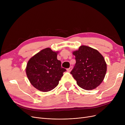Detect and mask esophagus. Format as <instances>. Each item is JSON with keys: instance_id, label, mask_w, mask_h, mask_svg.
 Instances as JSON below:
<instances>
[{"instance_id": "obj_1", "label": "esophagus", "mask_w": 125, "mask_h": 125, "mask_svg": "<svg viewBox=\"0 0 125 125\" xmlns=\"http://www.w3.org/2000/svg\"><path fill=\"white\" fill-rule=\"evenodd\" d=\"M72 69H73V67L71 66V67H70L69 68H67V71H68V72H70V71H71Z\"/></svg>"}]
</instances>
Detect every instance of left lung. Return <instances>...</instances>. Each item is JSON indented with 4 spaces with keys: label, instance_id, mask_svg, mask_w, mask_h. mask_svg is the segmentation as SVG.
<instances>
[{
    "label": "left lung",
    "instance_id": "8db88e82",
    "mask_svg": "<svg viewBox=\"0 0 125 125\" xmlns=\"http://www.w3.org/2000/svg\"><path fill=\"white\" fill-rule=\"evenodd\" d=\"M76 62L70 73L80 88L95 89L103 81L107 66L105 59L95 49L82 45L73 52Z\"/></svg>",
    "mask_w": 125,
    "mask_h": 125
}]
</instances>
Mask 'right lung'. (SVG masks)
<instances>
[{
    "instance_id": "right-lung-1",
    "label": "right lung",
    "mask_w": 125,
    "mask_h": 125,
    "mask_svg": "<svg viewBox=\"0 0 125 125\" xmlns=\"http://www.w3.org/2000/svg\"><path fill=\"white\" fill-rule=\"evenodd\" d=\"M57 56V52L46 48L33 56L27 63L26 73L29 80L41 91L48 92L55 88L66 71Z\"/></svg>"
}]
</instances>
